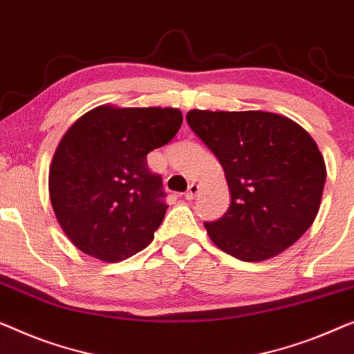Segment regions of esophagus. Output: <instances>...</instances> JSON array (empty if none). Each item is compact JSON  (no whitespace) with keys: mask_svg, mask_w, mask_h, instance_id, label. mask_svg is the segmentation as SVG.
Listing matches in <instances>:
<instances>
[{"mask_svg":"<svg viewBox=\"0 0 354 354\" xmlns=\"http://www.w3.org/2000/svg\"><path fill=\"white\" fill-rule=\"evenodd\" d=\"M198 192H199V187L196 185V183H189L187 193H185V199L192 201V199H194V196L198 194Z\"/></svg>","mask_w":354,"mask_h":354,"instance_id":"esophagus-1","label":"esophagus"}]
</instances>
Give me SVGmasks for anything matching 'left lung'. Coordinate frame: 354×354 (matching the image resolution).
<instances>
[{"instance_id": "left-lung-1", "label": "left lung", "mask_w": 354, "mask_h": 354, "mask_svg": "<svg viewBox=\"0 0 354 354\" xmlns=\"http://www.w3.org/2000/svg\"><path fill=\"white\" fill-rule=\"evenodd\" d=\"M187 121L227 178L232 203L206 222L212 243L243 262L283 252L315 222L326 162L304 127L270 111L189 110Z\"/></svg>"}]
</instances>
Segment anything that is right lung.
I'll return each instance as SVG.
<instances>
[{
  "instance_id": "add662e5",
  "label": "right lung",
  "mask_w": 354,
  "mask_h": 354,
  "mask_svg": "<svg viewBox=\"0 0 354 354\" xmlns=\"http://www.w3.org/2000/svg\"><path fill=\"white\" fill-rule=\"evenodd\" d=\"M177 109L100 105L60 140L49 169V198L64 233L81 252L121 262L153 241L167 204L147 155L180 129Z\"/></svg>"
}]
</instances>
